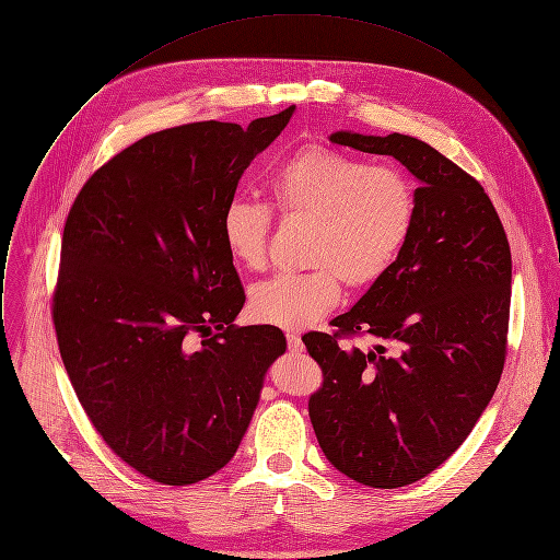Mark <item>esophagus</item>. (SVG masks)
Segmentation results:
<instances>
[{
    "label": "esophagus",
    "instance_id": "1",
    "mask_svg": "<svg viewBox=\"0 0 560 560\" xmlns=\"http://www.w3.org/2000/svg\"><path fill=\"white\" fill-rule=\"evenodd\" d=\"M285 339H288V350H290V352H303V341H301V337L288 332Z\"/></svg>",
    "mask_w": 560,
    "mask_h": 560
}]
</instances>
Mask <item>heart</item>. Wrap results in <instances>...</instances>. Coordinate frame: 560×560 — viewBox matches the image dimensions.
<instances>
[{
	"label": "heart",
	"instance_id": "obj_1",
	"mask_svg": "<svg viewBox=\"0 0 560 560\" xmlns=\"http://www.w3.org/2000/svg\"><path fill=\"white\" fill-rule=\"evenodd\" d=\"M270 197L285 219L312 221L303 275L259 283L250 312L259 324L305 330L339 303L341 281L352 288L376 283L404 253L417 199L404 171L370 166L359 156L307 145L290 154L270 177ZM272 217L261 203L232 199L221 214L228 255L246 270H261L268 257Z\"/></svg>",
	"mask_w": 560,
	"mask_h": 560
}]
</instances>
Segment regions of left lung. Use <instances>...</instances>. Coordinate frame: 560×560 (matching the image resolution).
Listing matches in <instances>:
<instances>
[{
    "label": "left lung",
    "instance_id": "left-lung-1",
    "mask_svg": "<svg viewBox=\"0 0 560 560\" xmlns=\"http://www.w3.org/2000/svg\"><path fill=\"white\" fill-rule=\"evenodd\" d=\"M332 143L389 154L417 179V214L394 266L303 343L324 370L307 404L326 458L352 481L404 488L467 439L501 381L512 255L483 186L425 141L339 130ZM370 334L363 353L338 341ZM393 354H386V346Z\"/></svg>",
    "mask_w": 560,
    "mask_h": 560
}]
</instances>
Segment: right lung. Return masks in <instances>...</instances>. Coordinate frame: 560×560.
Returning a JSON list of instances; mask_svg holds the SVG:
<instances>
[{"instance_id":"right-lung-1","label":"right lung","mask_w":560,"mask_h":560,"mask_svg":"<svg viewBox=\"0 0 560 560\" xmlns=\"http://www.w3.org/2000/svg\"><path fill=\"white\" fill-rule=\"evenodd\" d=\"M292 113L148 135L68 212L52 296L61 361L106 445L156 483H199L234 456L285 352L279 328L232 324L246 294L221 214Z\"/></svg>"}]
</instances>
